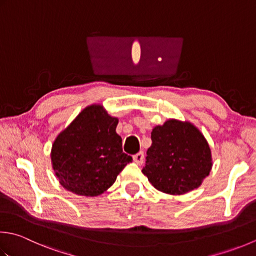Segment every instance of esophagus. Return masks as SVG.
Segmentation results:
<instances>
[{
	"mask_svg": "<svg viewBox=\"0 0 256 256\" xmlns=\"http://www.w3.org/2000/svg\"><path fill=\"white\" fill-rule=\"evenodd\" d=\"M133 160H134V162L136 163L138 165H141L143 163V161H144V154H143V152H140L138 154H135L134 156H133Z\"/></svg>",
	"mask_w": 256,
	"mask_h": 256,
	"instance_id": "obj_1",
	"label": "esophagus"
}]
</instances>
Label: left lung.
<instances>
[{"instance_id": "left-lung-1", "label": "left lung", "mask_w": 256, "mask_h": 256, "mask_svg": "<svg viewBox=\"0 0 256 256\" xmlns=\"http://www.w3.org/2000/svg\"><path fill=\"white\" fill-rule=\"evenodd\" d=\"M142 172L163 193L182 195L201 186L212 170L210 145L188 121L168 118L154 126Z\"/></svg>"}]
</instances>
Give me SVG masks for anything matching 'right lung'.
Instances as JSON below:
<instances>
[{"instance_id": "1", "label": "right lung", "mask_w": 256, "mask_h": 256, "mask_svg": "<svg viewBox=\"0 0 256 256\" xmlns=\"http://www.w3.org/2000/svg\"><path fill=\"white\" fill-rule=\"evenodd\" d=\"M118 118L102 104L84 108L55 138L51 162L60 184L74 194L98 196L112 186L132 162L116 133Z\"/></svg>"}]
</instances>
